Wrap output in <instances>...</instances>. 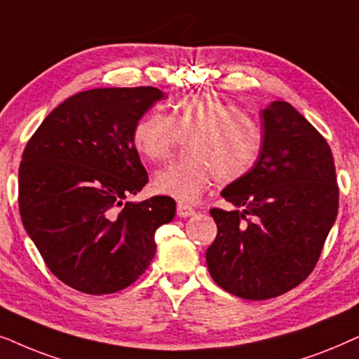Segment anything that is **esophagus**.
<instances>
[{
	"label": "esophagus",
	"mask_w": 359,
	"mask_h": 359,
	"mask_svg": "<svg viewBox=\"0 0 359 359\" xmlns=\"http://www.w3.org/2000/svg\"><path fill=\"white\" fill-rule=\"evenodd\" d=\"M194 213H195V210L190 207V205H185V203L177 205V215H179V217L189 218V217H192Z\"/></svg>",
	"instance_id": "obj_1"
}]
</instances>
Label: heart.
Returning <instances> with one entry per match:
<instances>
[{"instance_id":"1","label":"heart","mask_w":359,"mask_h":359,"mask_svg":"<svg viewBox=\"0 0 359 359\" xmlns=\"http://www.w3.org/2000/svg\"><path fill=\"white\" fill-rule=\"evenodd\" d=\"M187 157L167 165L152 179V189L179 202H195L213 179L233 184L252 170L262 151V130L255 119L217 95H187L172 104L170 116L151 109L131 133L135 149L151 162L169 157L177 142Z\"/></svg>"}]
</instances>
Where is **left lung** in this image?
Segmentation results:
<instances>
[{
  "label": "left lung",
  "mask_w": 359,
  "mask_h": 359,
  "mask_svg": "<svg viewBox=\"0 0 359 359\" xmlns=\"http://www.w3.org/2000/svg\"><path fill=\"white\" fill-rule=\"evenodd\" d=\"M256 165L212 208L218 233L207 250L210 276L236 297L266 300L309 277L338 213V185L325 137L287 102L261 111Z\"/></svg>",
  "instance_id": "8db88e82"
}]
</instances>
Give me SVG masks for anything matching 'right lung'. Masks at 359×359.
Wrapping results in <instances>:
<instances>
[{
  "label": "right lung",
  "mask_w": 359,
  "mask_h": 359,
  "mask_svg": "<svg viewBox=\"0 0 359 359\" xmlns=\"http://www.w3.org/2000/svg\"><path fill=\"white\" fill-rule=\"evenodd\" d=\"M164 98L154 87L95 88L67 98L32 135L19 165V213L52 274L80 292H118L144 274L154 233L175 200L124 202L149 177L133 128Z\"/></svg>",
  "instance_id": "obj_1"
}]
</instances>
